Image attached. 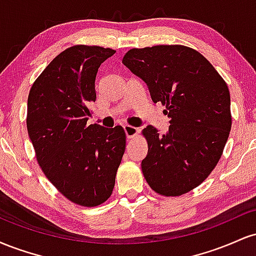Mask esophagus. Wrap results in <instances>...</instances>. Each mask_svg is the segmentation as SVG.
I'll use <instances>...</instances> for the list:
<instances>
[{"label":"esophagus","instance_id":"34e87169","mask_svg":"<svg viewBox=\"0 0 256 256\" xmlns=\"http://www.w3.org/2000/svg\"><path fill=\"white\" fill-rule=\"evenodd\" d=\"M124 131H125V134L126 137L128 138V140H131V138H134L138 134V128H134V126H124Z\"/></svg>","mask_w":256,"mask_h":256}]
</instances>
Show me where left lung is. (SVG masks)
Returning a JSON list of instances; mask_svg holds the SVG:
<instances>
[{"instance_id":"1","label":"left lung","mask_w":256,"mask_h":256,"mask_svg":"<svg viewBox=\"0 0 256 256\" xmlns=\"http://www.w3.org/2000/svg\"><path fill=\"white\" fill-rule=\"evenodd\" d=\"M122 64L148 85L154 104L166 106L170 128H143L146 183L162 196H180L204 180L222 158L231 130L230 91L213 64L185 46L130 49Z\"/></svg>"}]
</instances>
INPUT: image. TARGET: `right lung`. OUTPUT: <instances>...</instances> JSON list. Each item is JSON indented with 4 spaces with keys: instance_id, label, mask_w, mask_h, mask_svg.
Returning a JSON list of instances; mask_svg holds the SVG:
<instances>
[{
    "instance_id": "right-lung-1",
    "label": "right lung",
    "mask_w": 256,
    "mask_h": 256,
    "mask_svg": "<svg viewBox=\"0 0 256 256\" xmlns=\"http://www.w3.org/2000/svg\"><path fill=\"white\" fill-rule=\"evenodd\" d=\"M114 52L70 46L44 68L28 98L26 125L40 168L64 198L84 207L110 198L125 152L122 126L86 124L98 67Z\"/></svg>"
}]
</instances>
